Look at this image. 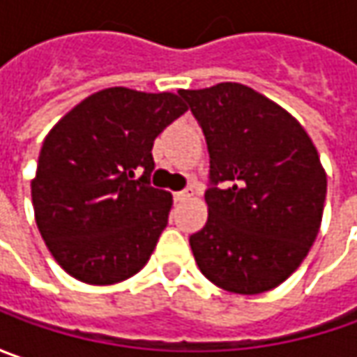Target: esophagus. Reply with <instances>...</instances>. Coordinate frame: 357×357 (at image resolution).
Instances as JSON below:
<instances>
[{"mask_svg": "<svg viewBox=\"0 0 357 357\" xmlns=\"http://www.w3.org/2000/svg\"><path fill=\"white\" fill-rule=\"evenodd\" d=\"M172 197H174V202H185V200H188L192 197V190H188V188H186V190H178V192H174Z\"/></svg>", "mask_w": 357, "mask_h": 357, "instance_id": "34e87169", "label": "esophagus"}]
</instances>
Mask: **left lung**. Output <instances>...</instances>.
<instances>
[{"label": "left lung", "mask_w": 357, "mask_h": 357, "mask_svg": "<svg viewBox=\"0 0 357 357\" xmlns=\"http://www.w3.org/2000/svg\"><path fill=\"white\" fill-rule=\"evenodd\" d=\"M204 132L208 220L190 236L200 272L234 294L286 280L318 236L326 172L304 127L240 83L178 91Z\"/></svg>", "instance_id": "left-lung-1"}]
</instances>
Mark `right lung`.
<instances>
[{
    "label": "right lung",
    "instance_id": "add662e5",
    "mask_svg": "<svg viewBox=\"0 0 357 357\" xmlns=\"http://www.w3.org/2000/svg\"><path fill=\"white\" fill-rule=\"evenodd\" d=\"M185 111L174 93L111 87L49 130L31 200L37 228L67 274L107 286L146 264L172 206L171 192L151 186V151Z\"/></svg>",
    "mask_w": 357,
    "mask_h": 357
}]
</instances>
